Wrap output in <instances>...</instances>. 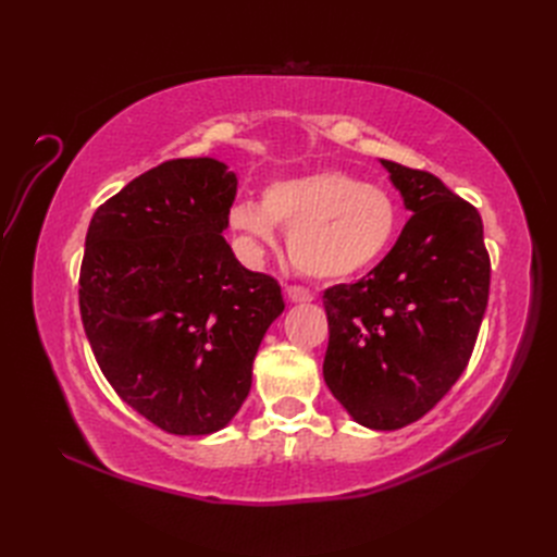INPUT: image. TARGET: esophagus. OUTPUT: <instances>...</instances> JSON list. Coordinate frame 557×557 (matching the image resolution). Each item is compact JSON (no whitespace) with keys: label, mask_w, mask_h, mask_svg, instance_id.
I'll list each match as a JSON object with an SVG mask.
<instances>
[{"label":"esophagus","mask_w":557,"mask_h":557,"mask_svg":"<svg viewBox=\"0 0 557 557\" xmlns=\"http://www.w3.org/2000/svg\"><path fill=\"white\" fill-rule=\"evenodd\" d=\"M285 295H288V299L295 301V305H301V301H313V293L305 288V285H288V288H285Z\"/></svg>","instance_id":"1"}]
</instances>
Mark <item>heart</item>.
I'll return each instance as SVG.
<instances>
[{
  "instance_id": "heart-1",
  "label": "heart",
  "mask_w": 557,
  "mask_h": 557,
  "mask_svg": "<svg viewBox=\"0 0 557 557\" xmlns=\"http://www.w3.org/2000/svg\"><path fill=\"white\" fill-rule=\"evenodd\" d=\"M274 225L288 230L299 272L313 278H348L379 262L399 230V207L381 185L339 170L269 183L260 207L239 201L230 230L250 246L274 244Z\"/></svg>"
}]
</instances>
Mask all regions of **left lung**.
Returning <instances> with one entry per match:
<instances>
[{
	"instance_id": "1",
	"label": "left lung",
	"mask_w": 557,
	"mask_h": 557,
	"mask_svg": "<svg viewBox=\"0 0 557 557\" xmlns=\"http://www.w3.org/2000/svg\"><path fill=\"white\" fill-rule=\"evenodd\" d=\"M413 215L391 252L323 295V376L360 425L399 430L465 372L491 290L479 211L430 172L381 160Z\"/></svg>"
}]
</instances>
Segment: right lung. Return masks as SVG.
<instances>
[{
    "label": "right lung",
    "instance_id": "obj_1",
    "mask_svg": "<svg viewBox=\"0 0 557 557\" xmlns=\"http://www.w3.org/2000/svg\"><path fill=\"white\" fill-rule=\"evenodd\" d=\"M237 176L213 158L166 160L92 215L78 305L95 360L125 404L170 434L199 436L237 416L276 278L225 242Z\"/></svg>",
    "mask_w": 557,
    "mask_h": 557
}]
</instances>
